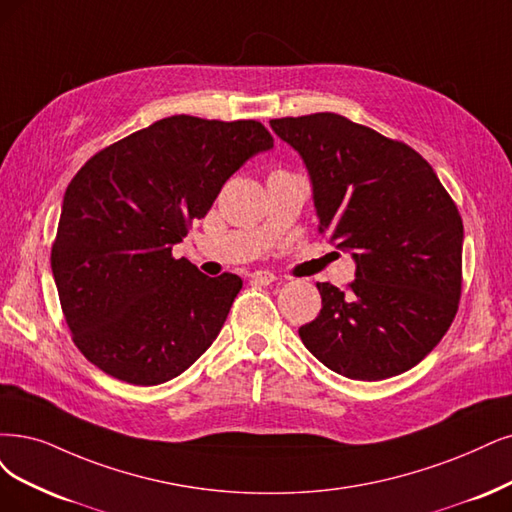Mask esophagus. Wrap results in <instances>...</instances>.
<instances>
[{
    "instance_id": "34e87169",
    "label": "esophagus",
    "mask_w": 512,
    "mask_h": 512,
    "mask_svg": "<svg viewBox=\"0 0 512 512\" xmlns=\"http://www.w3.org/2000/svg\"><path fill=\"white\" fill-rule=\"evenodd\" d=\"M251 280L257 282V285H272V282L276 280V276L268 270H257L251 274Z\"/></svg>"
}]
</instances>
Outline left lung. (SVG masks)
<instances>
[{
    "label": "left lung",
    "instance_id": "obj_1",
    "mask_svg": "<svg viewBox=\"0 0 512 512\" xmlns=\"http://www.w3.org/2000/svg\"><path fill=\"white\" fill-rule=\"evenodd\" d=\"M304 158L318 234L356 259L339 291L316 282L323 308L299 329L331 371L377 382L418 365L456 318L464 223L432 166L403 141L337 113L270 122Z\"/></svg>",
    "mask_w": 512,
    "mask_h": 512
}]
</instances>
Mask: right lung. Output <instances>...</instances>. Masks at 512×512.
Wrapping results in <instances>:
<instances>
[{"mask_svg":"<svg viewBox=\"0 0 512 512\" xmlns=\"http://www.w3.org/2000/svg\"><path fill=\"white\" fill-rule=\"evenodd\" d=\"M257 120L170 116L97 151L63 198L50 266L73 344L103 373L158 386L215 342L242 280L173 257L223 183L270 149Z\"/></svg>","mask_w":512,"mask_h":512,"instance_id":"1","label":"right lung"}]
</instances>
